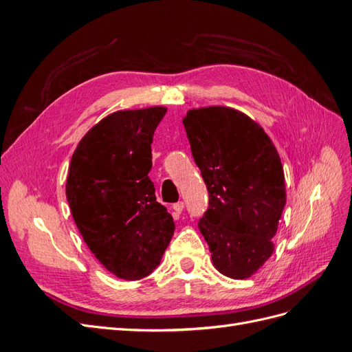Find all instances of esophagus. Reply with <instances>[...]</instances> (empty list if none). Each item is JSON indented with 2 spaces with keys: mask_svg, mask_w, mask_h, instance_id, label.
<instances>
[{
  "mask_svg": "<svg viewBox=\"0 0 352 352\" xmlns=\"http://www.w3.org/2000/svg\"><path fill=\"white\" fill-rule=\"evenodd\" d=\"M184 207H185L184 201H179V202H175V204H173V210H175V212H177V214H180V212L184 211Z\"/></svg>",
  "mask_w": 352,
  "mask_h": 352,
  "instance_id": "obj_1",
  "label": "esophagus"
}]
</instances>
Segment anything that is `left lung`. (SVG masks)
<instances>
[{
	"instance_id": "obj_1",
	"label": "left lung",
	"mask_w": 352,
	"mask_h": 352,
	"mask_svg": "<svg viewBox=\"0 0 352 352\" xmlns=\"http://www.w3.org/2000/svg\"><path fill=\"white\" fill-rule=\"evenodd\" d=\"M184 126L208 189L198 228L212 264L228 278L247 279L274 251L286 204L280 157L263 127L238 110L192 109Z\"/></svg>"
}]
</instances>
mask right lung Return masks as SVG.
<instances>
[{
	"instance_id": "add662e5",
	"label": "right lung",
	"mask_w": 352,
	"mask_h": 352,
	"mask_svg": "<svg viewBox=\"0 0 352 352\" xmlns=\"http://www.w3.org/2000/svg\"><path fill=\"white\" fill-rule=\"evenodd\" d=\"M166 111L157 105L104 117L82 138L69 166L73 220L97 260L124 280L153 273L175 232L148 176L154 131Z\"/></svg>"
}]
</instances>
